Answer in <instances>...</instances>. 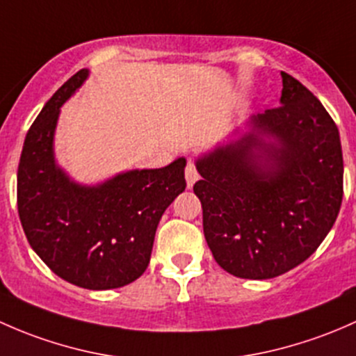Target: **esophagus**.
Returning <instances> with one entry per match:
<instances>
[{"mask_svg":"<svg viewBox=\"0 0 356 356\" xmlns=\"http://www.w3.org/2000/svg\"><path fill=\"white\" fill-rule=\"evenodd\" d=\"M185 178H186V186H188V188H192L193 183L199 179V173H197V168H195V164L192 163V161H188V164H186Z\"/></svg>","mask_w":356,"mask_h":356,"instance_id":"obj_1","label":"esophagus"}]
</instances>
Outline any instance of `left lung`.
I'll return each mask as SVG.
<instances>
[{
	"instance_id": "left-lung-1",
	"label": "left lung",
	"mask_w": 356,
	"mask_h": 356,
	"mask_svg": "<svg viewBox=\"0 0 356 356\" xmlns=\"http://www.w3.org/2000/svg\"><path fill=\"white\" fill-rule=\"evenodd\" d=\"M281 76V106L195 161L205 241L216 262L243 280H270L309 259L343 200L338 127L305 86Z\"/></svg>"
}]
</instances>
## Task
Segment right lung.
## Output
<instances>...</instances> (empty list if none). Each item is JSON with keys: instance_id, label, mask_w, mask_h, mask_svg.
<instances>
[{"instance_id": "add662e5", "label": "right lung", "mask_w": 356, "mask_h": 356, "mask_svg": "<svg viewBox=\"0 0 356 356\" xmlns=\"http://www.w3.org/2000/svg\"><path fill=\"white\" fill-rule=\"evenodd\" d=\"M89 70L67 80L29 128L17 175V205L29 243L56 276L87 289L130 284L147 269L161 216L185 190V157L80 185L54 161L60 108Z\"/></svg>"}]
</instances>
